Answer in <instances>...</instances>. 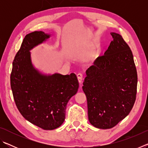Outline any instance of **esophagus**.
<instances>
[{
    "mask_svg": "<svg viewBox=\"0 0 148 148\" xmlns=\"http://www.w3.org/2000/svg\"><path fill=\"white\" fill-rule=\"evenodd\" d=\"M77 79H78V82L79 83H81L82 82V79H83V75L81 73H78L77 74Z\"/></svg>",
    "mask_w": 148,
    "mask_h": 148,
    "instance_id": "1",
    "label": "esophagus"
}]
</instances>
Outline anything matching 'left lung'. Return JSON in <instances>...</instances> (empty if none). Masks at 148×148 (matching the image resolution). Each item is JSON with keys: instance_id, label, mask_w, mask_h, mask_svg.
Listing matches in <instances>:
<instances>
[{"instance_id": "8db88e82", "label": "left lung", "mask_w": 148, "mask_h": 148, "mask_svg": "<svg viewBox=\"0 0 148 148\" xmlns=\"http://www.w3.org/2000/svg\"><path fill=\"white\" fill-rule=\"evenodd\" d=\"M111 35L113 40L103 56L87 70L82 87L90 123L102 129L112 128L128 116L137 91V72L131 49L121 35Z\"/></svg>"}]
</instances>
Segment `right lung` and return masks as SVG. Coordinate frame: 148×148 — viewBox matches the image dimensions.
Wrapping results in <instances>:
<instances>
[{"label":"right lung","mask_w":148,"mask_h":148,"mask_svg":"<svg viewBox=\"0 0 148 148\" xmlns=\"http://www.w3.org/2000/svg\"><path fill=\"white\" fill-rule=\"evenodd\" d=\"M49 36L42 31L27 34L15 56L10 75L17 109L27 121L44 130L57 129L62 124L66 104L79 87L74 73L47 76L34 68L30 50Z\"/></svg>","instance_id":"add662e5"}]
</instances>
